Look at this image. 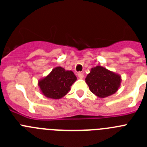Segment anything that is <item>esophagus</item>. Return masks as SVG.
<instances>
[{"label": "esophagus", "mask_w": 147, "mask_h": 147, "mask_svg": "<svg viewBox=\"0 0 147 147\" xmlns=\"http://www.w3.org/2000/svg\"><path fill=\"white\" fill-rule=\"evenodd\" d=\"M78 76H79L80 79H83V78H84V74H83V73L82 72L78 73Z\"/></svg>", "instance_id": "obj_1"}]
</instances>
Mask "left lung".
Segmentation results:
<instances>
[{
	"mask_svg": "<svg viewBox=\"0 0 147 147\" xmlns=\"http://www.w3.org/2000/svg\"><path fill=\"white\" fill-rule=\"evenodd\" d=\"M90 90L99 98H105L118 91L121 76L101 65L92 67L85 78Z\"/></svg>",
	"mask_w": 147,
	"mask_h": 147,
	"instance_id": "left-lung-1",
	"label": "left lung"
}]
</instances>
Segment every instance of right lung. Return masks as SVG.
Masks as SVG:
<instances>
[{
  "mask_svg": "<svg viewBox=\"0 0 147 147\" xmlns=\"http://www.w3.org/2000/svg\"><path fill=\"white\" fill-rule=\"evenodd\" d=\"M76 76L71 71L58 66L49 74L38 81L40 92L43 96L52 99H59L71 90V85L76 81Z\"/></svg>",
  "mask_w": 147,
  "mask_h": 147,
  "instance_id": "1",
  "label": "right lung"
}]
</instances>
